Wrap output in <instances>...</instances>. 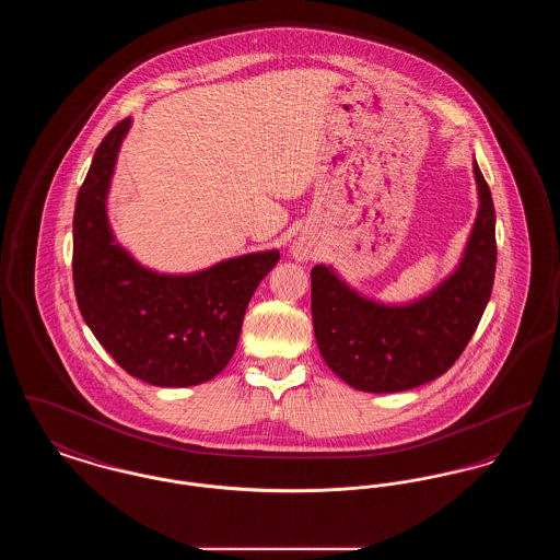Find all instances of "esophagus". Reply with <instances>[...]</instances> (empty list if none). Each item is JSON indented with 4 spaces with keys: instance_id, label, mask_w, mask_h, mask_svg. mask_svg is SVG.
Segmentation results:
<instances>
[{
    "instance_id": "34e87169",
    "label": "esophagus",
    "mask_w": 560,
    "mask_h": 560,
    "mask_svg": "<svg viewBox=\"0 0 560 560\" xmlns=\"http://www.w3.org/2000/svg\"><path fill=\"white\" fill-rule=\"evenodd\" d=\"M293 256H295L298 260H308V256H311L308 245H304V243H295V245H293Z\"/></svg>"
}]
</instances>
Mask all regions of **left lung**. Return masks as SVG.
Listing matches in <instances>:
<instances>
[{
    "mask_svg": "<svg viewBox=\"0 0 560 560\" xmlns=\"http://www.w3.org/2000/svg\"><path fill=\"white\" fill-rule=\"evenodd\" d=\"M479 212L453 268L434 290L402 304L357 292L325 265L311 270L313 327L323 361L363 393H400L447 372L470 342L495 277V210L472 163Z\"/></svg>",
    "mask_w": 560,
    "mask_h": 560,
    "instance_id": "8db88e82",
    "label": "left lung"
}]
</instances>
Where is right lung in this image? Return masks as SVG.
<instances>
[{
    "label": "right lung",
    "mask_w": 560,
    "mask_h": 560,
    "mask_svg": "<svg viewBox=\"0 0 560 560\" xmlns=\"http://www.w3.org/2000/svg\"><path fill=\"white\" fill-rule=\"evenodd\" d=\"M132 119L103 138L73 215V283L81 317L119 368L153 386H197L222 372L240 342L245 308L279 262L252 252L185 275L142 267L115 240L107 199Z\"/></svg>",
    "instance_id": "1"
}]
</instances>
